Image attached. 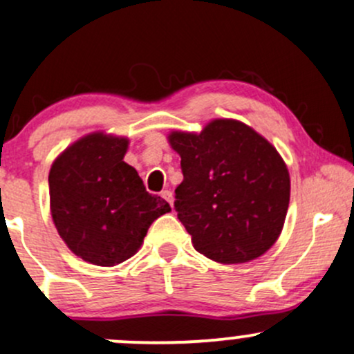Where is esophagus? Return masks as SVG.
<instances>
[{
  "mask_svg": "<svg viewBox=\"0 0 354 354\" xmlns=\"http://www.w3.org/2000/svg\"><path fill=\"white\" fill-rule=\"evenodd\" d=\"M161 196H162V198H165V200H166V202H167V203H169V205H171V207H173V193H171V192H169V189H165V192H162V193H161Z\"/></svg>",
  "mask_w": 354,
  "mask_h": 354,
  "instance_id": "obj_1",
  "label": "esophagus"
}]
</instances>
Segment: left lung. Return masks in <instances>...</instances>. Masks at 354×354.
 <instances>
[{
	"label": "left lung",
	"mask_w": 354,
	"mask_h": 354,
	"mask_svg": "<svg viewBox=\"0 0 354 354\" xmlns=\"http://www.w3.org/2000/svg\"><path fill=\"white\" fill-rule=\"evenodd\" d=\"M181 158L178 218L200 254L224 265L263 256L280 237L290 203V174L261 133L232 118H215L200 133L173 130Z\"/></svg>",
	"instance_id": "1"
}]
</instances>
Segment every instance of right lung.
I'll use <instances>...</instances> for the list:
<instances>
[{
	"instance_id": "1",
	"label": "right lung",
	"mask_w": 354,
	"mask_h": 354,
	"mask_svg": "<svg viewBox=\"0 0 354 354\" xmlns=\"http://www.w3.org/2000/svg\"><path fill=\"white\" fill-rule=\"evenodd\" d=\"M127 149V137L91 132L50 166L52 221L71 251L91 265L115 266L132 258L152 222L171 212L124 161Z\"/></svg>"
}]
</instances>
